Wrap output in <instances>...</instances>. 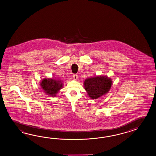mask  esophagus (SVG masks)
I'll return each instance as SVG.
<instances>
[{
  "mask_svg": "<svg viewBox=\"0 0 156 156\" xmlns=\"http://www.w3.org/2000/svg\"><path fill=\"white\" fill-rule=\"evenodd\" d=\"M77 77H77V75L76 74H73V78L74 79V80H77Z\"/></svg>",
  "mask_w": 156,
  "mask_h": 156,
  "instance_id": "obj_1",
  "label": "esophagus"
}]
</instances>
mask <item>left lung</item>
<instances>
[{
    "label": "left lung",
    "instance_id": "8db88e82",
    "mask_svg": "<svg viewBox=\"0 0 156 156\" xmlns=\"http://www.w3.org/2000/svg\"><path fill=\"white\" fill-rule=\"evenodd\" d=\"M112 81L105 76H96L84 81L85 89L92 99H97L107 93L112 86Z\"/></svg>",
    "mask_w": 156,
    "mask_h": 156
}]
</instances>
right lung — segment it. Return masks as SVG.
Returning <instances> with one entry per match:
<instances>
[{"label": "right lung", "instance_id": "add662e5", "mask_svg": "<svg viewBox=\"0 0 156 156\" xmlns=\"http://www.w3.org/2000/svg\"><path fill=\"white\" fill-rule=\"evenodd\" d=\"M41 88L48 95L56 96V93L62 88L63 84L59 80L44 79L41 83Z\"/></svg>", "mask_w": 156, "mask_h": 156}]
</instances>
